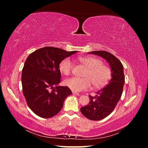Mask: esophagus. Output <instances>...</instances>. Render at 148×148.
Wrapping results in <instances>:
<instances>
[{
    "label": "esophagus",
    "mask_w": 148,
    "mask_h": 148,
    "mask_svg": "<svg viewBox=\"0 0 148 148\" xmlns=\"http://www.w3.org/2000/svg\"><path fill=\"white\" fill-rule=\"evenodd\" d=\"M72 93L73 94V95H77V96H80V94H79V93H78V92H74V91H73V92H72Z\"/></svg>",
    "instance_id": "34e87169"
}]
</instances>
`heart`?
I'll return each instance as SVG.
<instances>
[{
  "label": "heart",
  "mask_w": 148,
  "mask_h": 148,
  "mask_svg": "<svg viewBox=\"0 0 148 148\" xmlns=\"http://www.w3.org/2000/svg\"><path fill=\"white\" fill-rule=\"evenodd\" d=\"M79 60L86 66L88 70L84 78L71 77L66 79L64 84L75 92L86 91L93 84L96 88L104 87L112 78V70L108 66L102 64L101 60L94 57H82ZM73 63L70 58H65L59 64V70L64 75L70 74Z\"/></svg>",
  "instance_id": "b5f03b06"
}]
</instances>
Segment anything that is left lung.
<instances>
[{
  "label": "left lung",
  "instance_id": "8db88e82",
  "mask_svg": "<svg viewBox=\"0 0 148 148\" xmlns=\"http://www.w3.org/2000/svg\"><path fill=\"white\" fill-rule=\"evenodd\" d=\"M88 53L104 58L112 70V78L109 84L97 91L95 97L89 96V104L80 109L87 119L100 120L112 113L122 96L125 83L123 66L117 58L109 52L98 51Z\"/></svg>",
  "mask_w": 148,
  "mask_h": 148
}]
</instances>
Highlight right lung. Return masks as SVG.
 <instances>
[{
    "label": "right lung",
    "mask_w": 148,
    "mask_h": 148,
    "mask_svg": "<svg viewBox=\"0 0 148 148\" xmlns=\"http://www.w3.org/2000/svg\"><path fill=\"white\" fill-rule=\"evenodd\" d=\"M76 52L45 47L26 59L21 75L23 93L28 107L39 117L48 119L57 115L65 98L71 95L69 87L57 86L61 78L59 64Z\"/></svg>",
    "instance_id": "1"
}]
</instances>
